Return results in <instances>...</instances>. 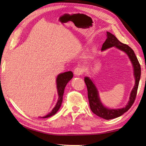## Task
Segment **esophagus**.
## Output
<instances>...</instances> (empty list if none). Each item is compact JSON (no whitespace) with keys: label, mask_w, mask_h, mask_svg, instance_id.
I'll return each mask as SVG.
<instances>
[{"label":"esophagus","mask_w":146,"mask_h":146,"mask_svg":"<svg viewBox=\"0 0 146 146\" xmlns=\"http://www.w3.org/2000/svg\"><path fill=\"white\" fill-rule=\"evenodd\" d=\"M74 72L75 76H80V75H82L83 74V69L82 68H77L75 69Z\"/></svg>","instance_id":"esophagus-1"}]
</instances>
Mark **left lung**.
<instances>
[{"mask_svg": "<svg viewBox=\"0 0 146 146\" xmlns=\"http://www.w3.org/2000/svg\"><path fill=\"white\" fill-rule=\"evenodd\" d=\"M107 39L102 47V51H104L108 48L115 47L119 50L125 52L129 56L131 62L133 64L134 70V77L135 78V84L132 90L129 102L125 107L119 109H109L104 107L102 104L99 96L98 90L92 81L89 77H85V82L88 90V97L91 111L97 116L102 118L109 120L122 116V114L129 110L135 100L137 91H138L139 82L141 77V66L137 59L134 51L129 46L119 41L114 35L110 32H107Z\"/></svg>", "mask_w": 146, "mask_h": 146, "instance_id": "left-lung-1", "label": "left lung"}]
</instances>
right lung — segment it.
Returning <instances> with one entry per match:
<instances>
[{
    "label": "right lung",
    "instance_id": "1",
    "mask_svg": "<svg viewBox=\"0 0 146 146\" xmlns=\"http://www.w3.org/2000/svg\"><path fill=\"white\" fill-rule=\"evenodd\" d=\"M73 77V73L71 71L66 72L64 73H61L59 74L56 78V88L58 94V100L57 101V103L55 107L53 108L50 113L47 114L46 116L42 117V118H47L49 117L54 114L58 111L60 109L61 103L63 101V96L64 94V90L67 83L71 80Z\"/></svg>",
    "mask_w": 146,
    "mask_h": 146
}]
</instances>
